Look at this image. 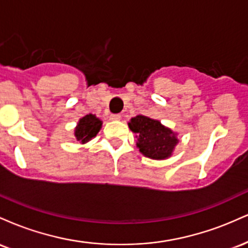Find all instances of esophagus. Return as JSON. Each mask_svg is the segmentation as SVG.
Listing matches in <instances>:
<instances>
[{"mask_svg": "<svg viewBox=\"0 0 248 248\" xmlns=\"http://www.w3.org/2000/svg\"><path fill=\"white\" fill-rule=\"evenodd\" d=\"M109 119L112 121H119L121 119V115L120 114H110Z\"/></svg>", "mask_w": 248, "mask_h": 248, "instance_id": "obj_1", "label": "esophagus"}]
</instances>
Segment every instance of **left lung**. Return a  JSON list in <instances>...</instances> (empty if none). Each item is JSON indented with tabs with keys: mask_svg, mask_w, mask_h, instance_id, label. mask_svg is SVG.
<instances>
[{
	"mask_svg": "<svg viewBox=\"0 0 248 248\" xmlns=\"http://www.w3.org/2000/svg\"><path fill=\"white\" fill-rule=\"evenodd\" d=\"M128 127L135 134L136 147L143 156L152 160H167L178 144L177 133L144 115H136L128 122Z\"/></svg>",
	"mask_w": 248,
	"mask_h": 248,
	"instance_id": "obj_1",
	"label": "left lung"
}]
</instances>
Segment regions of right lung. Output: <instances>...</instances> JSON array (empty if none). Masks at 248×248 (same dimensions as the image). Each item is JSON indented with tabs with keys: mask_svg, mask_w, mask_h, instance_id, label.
I'll return each instance as SVG.
<instances>
[{
	"mask_svg": "<svg viewBox=\"0 0 248 248\" xmlns=\"http://www.w3.org/2000/svg\"><path fill=\"white\" fill-rule=\"evenodd\" d=\"M102 121L94 114H87L84 118L79 119L78 124L73 130L77 141L85 144L94 139L96 134L100 132Z\"/></svg>",
	"mask_w": 248,
	"mask_h": 248,
	"instance_id": "add662e5",
	"label": "right lung"
}]
</instances>
